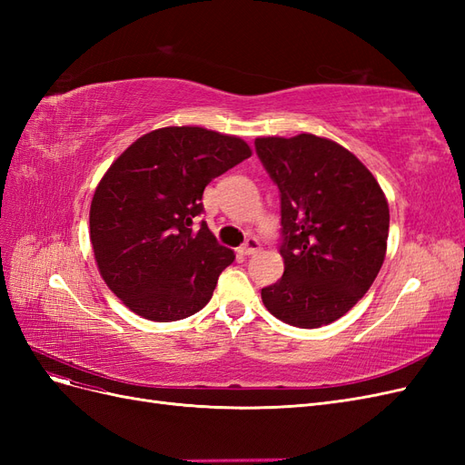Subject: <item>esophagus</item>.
I'll list each match as a JSON object with an SVG mask.
<instances>
[{
  "label": "esophagus",
  "mask_w": 465,
  "mask_h": 465,
  "mask_svg": "<svg viewBox=\"0 0 465 465\" xmlns=\"http://www.w3.org/2000/svg\"><path fill=\"white\" fill-rule=\"evenodd\" d=\"M260 248H262V242L258 241V238L256 236H248L246 242L241 246V254L252 256V254H256V252H260Z\"/></svg>",
  "instance_id": "1"
}]
</instances>
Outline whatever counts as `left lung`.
Masks as SVG:
<instances>
[{"instance_id":"left-lung-1","label":"left lung","mask_w":465,"mask_h":465,"mask_svg":"<svg viewBox=\"0 0 465 465\" xmlns=\"http://www.w3.org/2000/svg\"><path fill=\"white\" fill-rule=\"evenodd\" d=\"M254 147L279 188L285 262L262 301L291 326H328L364 297L382 267L388 202L369 168L330 139L258 137Z\"/></svg>"}]
</instances>
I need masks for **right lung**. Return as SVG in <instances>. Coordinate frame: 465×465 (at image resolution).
Instances as JSON below:
<instances>
[{
    "mask_svg": "<svg viewBox=\"0 0 465 465\" xmlns=\"http://www.w3.org/2000/svg\"><path fill=\"white\" fill-rule=\"evenodd\" d=\"M252 154L234 135L161 128L112 163L91 203V244L110 291L154 322L188 318L209 302L232 250L202 221L203 190Z\"/></svg>",
    "mask_w": 465,
    "mask_h": 465,
    "instance_id": "add662e5",
    "label": "right lung"
}]
</instances>
